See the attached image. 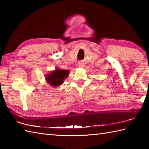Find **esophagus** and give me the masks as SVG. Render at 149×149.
Wrapping results in <instances>:
<instances>
[{
	"instance_id": "34e87169",
	"label": "esophagus",
	"mask_w": 149,
	"mask_h": 149,
	"mask_svg": "<svg viewBox=\"0 0 149 149\" xmlns=\"http://www.w3.org/2000/svg\"><path fill=\"white\" fill-rule=\"evenodd\" d=\"M78 66H79V67L82 68V67H83V66H84V64L83 63L80 62V63H78Z\"/></svg>"
}]
</instances>
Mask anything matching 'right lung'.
Listing matches in <instances>:
<instances>
[{"label":"right lung","mask_w":149,"mask_h":149,"mask_svg":"<svg viewBox=\"0 0 149 149\" xmlns=\"http://www.w3.org/2000/svg\"><path fill=\"white\" fill-rule=\"evenodd\" d=\"M70 71L68 70H63L56 68L45 75V80L47 83L52 87H57L64 83V80L68 77Z\"/></svg>","instance_id":"obj_1"}]
</instances>
